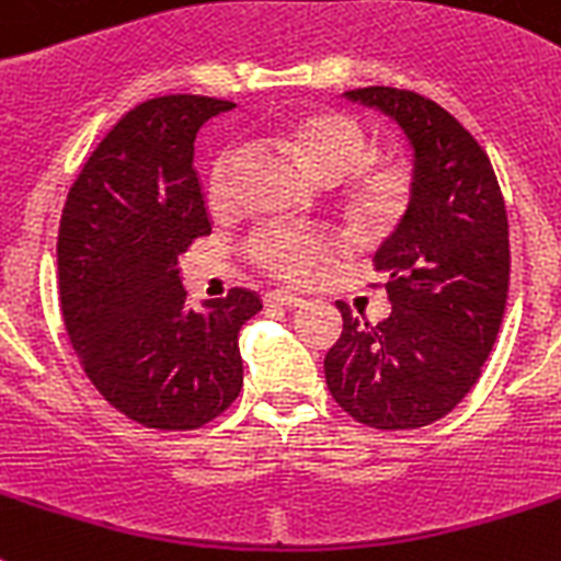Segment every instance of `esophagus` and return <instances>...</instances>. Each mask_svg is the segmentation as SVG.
Instances as JSON below:
<instances>
[{
    "mask_svg": "<svg viewBox=\"0 0 561 561\" xmlns=\"http://www.w3.org/2000/svg\"><path fill=\"white\" fill-rule=\"evenodd\" d=\"M302 302V296L288 294V290H271V294H265V305H273V308H299Z\"/></svg>",
    "mask_w": 561,
    "mask_h": 561,
    "instance_id": "obj_1",
    "label": "esophagus"
}]
</instances>
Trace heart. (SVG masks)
I'll return each mask as SVG.
<instances>
[{
    "label": "heart",
    "mask_w": 561,
    "mask_h": 561,
    "mask_svg": "<svg viewBox=\"0 0 561 561\" xmlns=\"http://www.w3.org/2000/svg\"><path fill=\"white\" fill-rule=\"evenodd\" d=\"M313 179L342 185V208L353 228L382 237L402 222L416 196V171L408 159L370 157V136L347 111H305L282 128ZM237 153L222 150L210 168V202L222 205L230 191V168ZM333 253V242L319 230L271 225L248 239V256L256 267L285 282H305Z\"/></svg>",
    "instance_id": "b5f03b06"
}]
</instances>
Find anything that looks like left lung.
Returning <instances> with one entry per match:
<instances>
[{"instance_id":"8db88e82","label":"left lung","mask_w":561,"mask_h":561,"mask_svg":"<svg viewBox=\"0 0 561 561\" xmlns=\"http://www.w3.org/2000/svg\"><path fill=\"white\" fill-rule=\"evenodd\" d=\"M347 99L397 119L413 148L416 196L376 251L390 317H353L324 356L328 390L376 431L425 427L470 393L496 342L511 282L505 199L482 145L433 99L356 88Z\"/></svg>"}]
</instances>
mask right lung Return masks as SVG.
<instances>
[{
    "label": "right lung",
    "instance_id": "1",
    "mask_svg": "<svg viewBox=\"0 0 561 561\" xmlns=\"http://www.w3.org/2000/svg\"><path fill=\"white\" fill-rule=\"evenodd\" d=\"M210 96L148 99L99 142L59 222V302L93 388L153 431H196L242 390L239 331L262 310L230 288L205 310L187 308L179 256L208 237L196 130L230 111Z\"/></svg>",
    "mask_w": 561,
    "mask_h": 561
}]
</instances>
